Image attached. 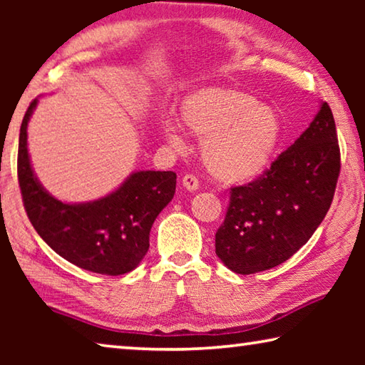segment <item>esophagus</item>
<instances>
[{
  "label": "esophagus",
  "instance_id": "1",
  "mask_svg": "<svg viewBox=\"0 0 365 365\" xmlns=\"http://www.w3.org/2000/svg\"><path fill=\"white\" fill-rule=\"evenodd\" d=\"M182 182H183V187L190 191H196L200 188V180H197V177L193 174H185Z\"/></svg>",
  "mask_w": 365,
  "mask_h": 365
}]
</instances>
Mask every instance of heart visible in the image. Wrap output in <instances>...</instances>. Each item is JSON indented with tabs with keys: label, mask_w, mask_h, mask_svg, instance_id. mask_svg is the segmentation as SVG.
Returning <instances> with one entry per match:
<instances>
[{
	"label": "heart",
	"mask_w": 365,
	"mask_h": 365,
	"mask_svg": "<svg viewBox=\"0 0 365 365\" xmlns=\"http://www.w3.org/2000/svg\"><path fill=\"white\" fill-rule=\"evenodd\" d=\"M180 117L191 133L202 138L207 168L225 182H248L262 174L283 128L274 106L227 86H207L191 93L182 103ZM163 130L170 143H182L174 120L165 119Z\"/></svg>",
	"instance_id": "1"
}]
</instances>
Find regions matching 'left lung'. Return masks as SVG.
<instances>
[{
	"mask_svg": "<svg viewBox=\"0 0 365 365\" xmlns=\"http://www.w3.org/2000/svg\"><path fill=\"white\" fill-rule=\"evenodd\" d=\"M341 169L338 135L329 103L306 132L269 169L230 187L225 219L215 232V255L242 275L285 262L331 206Z\"/></svg>",
	"mask_w": 365,
	"mask_h": 365,
	"instance_id": "8db88e82",
	"label": "left lung"
}]
</instances>
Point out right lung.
Instances as JSON below:
<instances>
[{
    "label": "right lung",
    "mask_w": 365,
    "mask_h": 365,
    "mask_svg": "<svg viewBox=\"0 0 365 365\" xmlns=\"http://www.w3.org/2000/svg\"><path fill=\"white\" fill-rule=\"evenodd\" d=\"M36 100L24 115L17 178L27 217L36 233L66 261L101 275L133 270L150 248V232L175 193L172 170H141L119 190L86 205H64L49 196L34 175L27 151V123Z\"/></svg>",
    "instance_id": "1"
}]
</instances>
